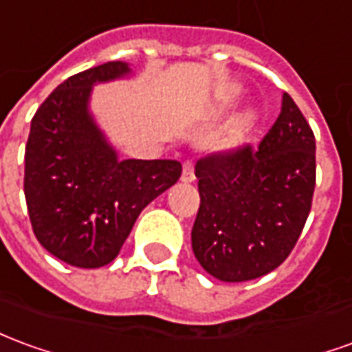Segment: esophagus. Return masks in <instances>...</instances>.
<instances>
[{
	"label": "esophagus",
	"mask_w": 352,
	"mask_h": 352,
	"mask_svg": "<svg viewBox=\"0 0 352 352\" xmlns=\"http://www.w3.org/2000/svg\"><path fill=\"white\" fill-rule=\"evenodd\" d=\"M194 179H196V175H194V164L192 162H184L181 181H183V183H192Z\"/></svg>",
	"instance_id": "1"
}]
</instances>
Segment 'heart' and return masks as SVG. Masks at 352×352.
Listing matches in <instances>:
<instances>
[{"mask_svg":"<svg viewBox=\"0 0 352 352\" xmlns=\"http://www.w3.org/2000/svg\"><path fill=\"white\" fill-rule=\"evenodd\" d=\"M232 100V99H228ZM253 122V114H250V112H244L242 116L236 120L234 127H232V137H242V135L245 133V129L252 125Z\"/></svg>","mask_w":352,"mask_h":352,"instance_id":"1","label":"heart"}]
</instances>
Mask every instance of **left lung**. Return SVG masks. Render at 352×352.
<instances>
[{
    "label": "left lung",
    "mask_w": 352,
    "mask_h": 352,
    "mask_svg": "<svg viewBox=\"0 0 352 352\" xmlns=\"http://www.w3.org/2000/svg\"><path fill=\"white\" fill-rule=\"evenodd\" d=\"M314 151L313 129L284 93L280 116L257 151L244 146L196 164L192 252L206 272L245 282L286 261L311 211Z\"/></svg>",
    "instance_id": "1"
}]
</instances>
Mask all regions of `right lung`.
Segmentation results:
<instances>
[{
    "label": "right lung",
    "instance_id": "right-lung-1",
    "mask_svg": "<svg viewBox=\"0 0 352 352\" xmlns=\"http://www.w3.org/2000/svg\"><path fill=\"white\" fill-rule=\"evenodd\" d=\"M131 72L114 60L76 74L32 118L24 152L32 228L39 244L72 267L114 261L139 213L181 177L177 160H120L91 114L93 87Z\"/></svg>",
    "mask_w": 352,
    "mask_h": 352
}]
</instances>
